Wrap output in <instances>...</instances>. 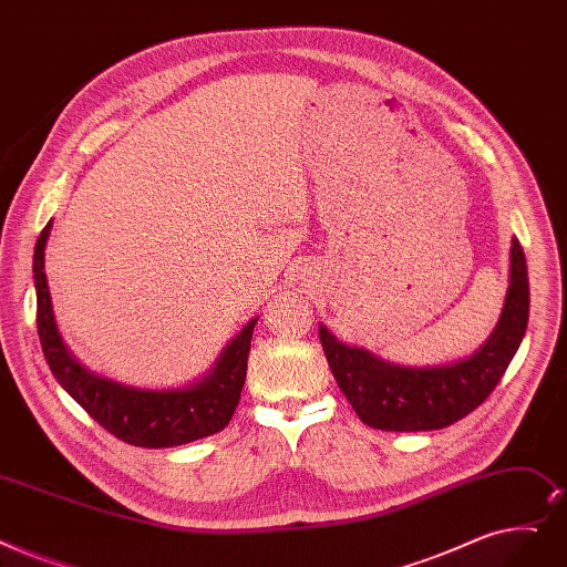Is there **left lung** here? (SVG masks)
<instances>
[{
  "instance_id": "1",
  "label": "left lung",
  "mask_w": 567,
  "mask_h": 567,
  "mask_svg": "<svg viewBox=\"0 0 567 567\" xmlns=\"http://www.w3.org/2000/svg\"><path fill=\"white\" fill-rule=\"evenodd\" d=\"M528 268L519 240L512 238L509 285L498 324L467 359L410 368L389 363L363 348H350L329 329L319 340L331 373L365 426L380 431L445 429L482 405L505 375L528 327Z\"/></svg>"
}]
</instances>
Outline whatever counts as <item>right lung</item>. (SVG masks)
I'll use <instances>...</instances> for the list:
<instances>
[{
  "label": "right lung",
  "mask_w": 567,
  "mask_h": 567,
  "mask_svg": "<svg viewBox=\"0 0 567 567\" xmlns=\"http://www.w3.org/2000/svg\"><path fill=\"white\" fill-rule=\"evenodd\" d=\"M51 227L53 223H48L37 240L32 270L41 350L62 389L96 424L134 447H178L223 431L231 422L240 401L257 319H250L227 344L217 357L213 371L189 386L153 391L94 375L71 357L55 324L51 291H48L43 270V252Z\"/></svg>",
  "instance_id": "1"
}]
</instances>
